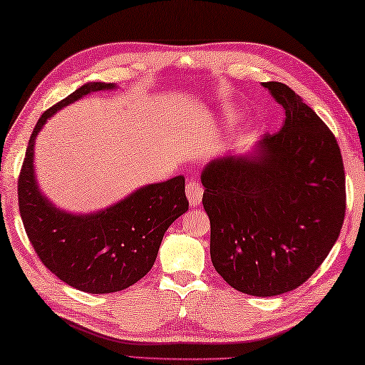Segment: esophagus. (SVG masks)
<instances>
[{
    "mask_svg": "<svg viewBox=\"0 0 365 365\" xmlns=\"http://www.w3.org/2000/svg\"><path fill=\"white\" fill-rule=\"evenodd\" d=\"M185 191H187L188 201H190L191 205H193V207H196V205L201 204L204 190H202L201 185L197 183L196 180H190V182L187 183V187H185Z\"/></svg>",
    "mask_w": 365,
    "mask_h": 365,
    "instance_id": "esophagus-1",
    "label": "esophagus"
}]
</instances>
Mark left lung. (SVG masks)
Returning a JSON list of instances; mask_svg holds the SVG:
<instances>
[{
    "label": "left lung",
    "instance_id": "left-lung-1",
    "mask_svg": "<svg viewBox=\"0 0 365 365\" xmlns=\"http://www.w3.org/2000/svg\"><path fill=\"white\" fill-rule=\"evenodd\" d=\"M286 111L279 132L244 155L202 169L212 264L231 287L255 297L290 292L321 267L346 207L340 147L289 86L262 83Z\"/></svg>",
    "mask_w": 365,
    "mask_h": 365
}]
</instances>
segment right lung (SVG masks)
Returning <instances> with one entry per match:
<instances>
[{"instance_id":"obj_1","label":"right lung","mask_w":365,"mask_h":365,"mask_svg":"<svg viewBox=\"0 0 365 365\" xmlns=\"http://www.w3.org/2000/svg\"><path fill=\"white\" fill-rule=\"evenodd\" d=\"M115 88L113 83H88L44 111L19 175V209L33 249L58 279L89 294L119 292L140 281L153 267L165 231L188 210L183 175L145 185L92 214L58 209L39 190L33 158L46 121L91 92Z\"/></svg>"}]
</instances>
